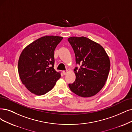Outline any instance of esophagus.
Wrapping results in <instances>:
<instances>
[{
    "label": "esophagus",
    "mask_w": 132,
    "mask_h": 132,
    "mask_svg": "<svg viewBox=\"0 0 132 132\" xmlns=\"http://www.w3.org/2000/svg\"><path fill=\"white\" fill-rule=\"evenodd\" d=\"M67 72H68L67 71H62V73H63V75H66L67 73Z\"/></svg>",
    "instance_id": "esophagus-1"
}]
</instances>
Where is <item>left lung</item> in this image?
<instances>
[{"mask_svg":"<svg viewBox=\"0 0 132 132\" xmlns=\"http://www.w3.org/2000/svg\"><path fill=\"white\" fill-rule=\"evenodd\" d=\"M68 41L74 51L76 62L81 66L74 69L76 80L69 84L71 90L82 97H90L103 88L110 67L109 57L100 44L82 37H71Z\"/></svg>","mask_w":132,"mask_h":132,"instance_id":"obj_1","label":"left lung"}]
</instances>
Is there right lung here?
Segmentation results:
<instances>
[{"label":"right lung","mask_w":132,"mask_h":132,"mask_svg":"<svg viewBox=\"0 0 132 132\" xmlns=\"http://www.w3.org/2000/svg\"><path fill=\"white\" fill-rule=\"evenodd\" d=\"M63 37L45 36L29 44L22 52L18 63L19 77L31 93L43 95L51 90L60 78L54 69V50Z\"/></svg>","instance_id":"obj_1"}]
</instances>
